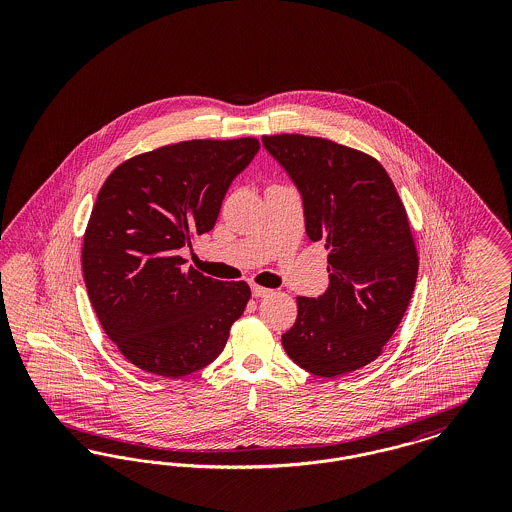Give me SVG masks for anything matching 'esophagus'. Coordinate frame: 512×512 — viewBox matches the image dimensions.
I'll return each mask as SVG.
<instances>
[{"instance_id":"34e87169","label":"esophagus","mask_w":512,"mask_h":512,"mask_svg":"<svg viewBox=\"0 0 512 512\" xmlns=\"http://www.w3.org/2000/svg\"><path fill=\"white\" fill-rule=\"evenodd\" d=\"M270 292H272V290L263 288V286H257V284H253V286H251V293H253V297H267Z\"/></svg>"}]
</instances>
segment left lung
<instances>
[{
  "mask_svg": "<svg viewBox=\"0 0 512 512\" xmlns=\"http://www.w3.org/2000/svg\"><path fill=\"white\" fill-rule=\"evenodd\" d=\"M263 146L301 195L309 240L330 249L328 290L297 297L282 345L315 376L359 370L413 297L418 257L405 207L384 167L357 149L301 134L263 136Z\"/></svg>",
  "mask_w": 512,
  "mask_h": 512,
  "instance_id": "obj_1",
  "label": "left lung"
}]
</instances>
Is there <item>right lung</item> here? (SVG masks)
<instances>
[{
    "label": "right lung",
    "mask_w": 512,
    "mask_h": 512,
    "mask_svg": "<svg viewBox=\"0 0 512 512\" xmlns=\"http://www.w3.org/2000/svg\"><path fill=\"white\" fill-rule=\"evenodd\" d=\"M255 138L192 140L124 161L99 190L82 247L101 328L132 365L180 378L213 363L251 290L186 268L178 255L213 230Z\"/></svg>",
    "instance_id": "add662e5"
}]
</instances>
